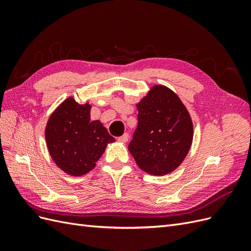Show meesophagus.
<instances>
[{"label": "esophagus", "instance_id": "esophagus-1", "mask_svg": "<svg viewBox=\"0 0 251 251\" xmlns=\"http://www.w3.org/2000/svg\"><path fill=\"white\" fill-rule=\"evenodd\" d=\"M128 138H130V136H128L127 133H125L123 136H120V137L118 138V140L120 142H126L128 140Z\"/></svg>", "mask_w": 251, "mask_h": 251}]
</instances>
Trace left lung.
Segmentation results:
<instances>
[{
    "label": "left lung",
    "instance_id": "8db88e82",
    "mask_svg": "<svg viewBox=\"0 0 251 251\" xmlns=\"http://www.w3.org/2000/svg\"><path fill=\"white\" fill-rule=\"evenodd\" d=\"M138 126L128 151L139 168L154 176L176 170L193 141V123L180 98L164 86H154L137 104Z\"/></svg>",
    "mask_w": 251,
    "mask_h": 251
}]
</instances>
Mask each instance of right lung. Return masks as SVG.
I'll return each instance as SVG.
<instances>
[{
  "instance_id": "1",
  "label": "right lung",
  "mask_w": 251,
  "mask_h": 251,
  "mask_svg": "<svg viewBox=\"0 0 251 251\" xmlns=\"http://www.w3.org/2000/svg\"><path fill=\"white\" fill-rule=\"evenodd\" d=\"M89 103L69 97L50 116L45 136L53 161L72 176L93 170L107 144L115 141L100 120L90 121Z\"/></svg>"
}]
</instances>
